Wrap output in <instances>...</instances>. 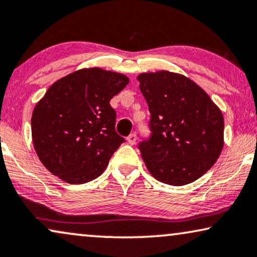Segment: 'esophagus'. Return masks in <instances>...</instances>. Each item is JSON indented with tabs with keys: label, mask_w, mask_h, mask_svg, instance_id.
<instances>
[{
	"label": "esophagus",
	"mask_w": 257,
	"mask_h": 257,
	"mask_svg": "<svg viewBox=\"0 0 257 257\" xmlns=\"http://www.w3.org/2000/svg\"><path fill=\"white\" fill-rule=\"evenodd\" d=\"M126 141H128L129 145H135V142H136V134H135V133H132V134L129 135L128 138H126Z\"/></svg>",
	"instance_id": "esophagus-1"
}]
</instances>
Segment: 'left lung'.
<instances>
[{"instance_id": "8db88e82", "label": "left lung", "mask_w": 257, "mask_h": 257, "mask_svg": "<svg viewBox=\"0 0 257 257\" xmlns=\"http://www.w3.org/2000/svg\"><path fill=\"white\" fill-rule=\"evenodd\" d=\"M148 104V138L138 148L155 179L173 186L205 174L223 148V113L207 93L181 74L159 71L138 77Z\"/></svg>"}]
</instances>
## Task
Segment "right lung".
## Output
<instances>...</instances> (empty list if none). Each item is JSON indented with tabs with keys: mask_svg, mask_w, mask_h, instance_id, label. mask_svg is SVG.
Masks as SVG:
<instances>
[{
	"mask_svg": "<svg viewBox=\"0 0 257 257\" xmlns=\"http://www.w3.org/2000/svg\"><path fill=\"white\" fill-rule=\"evenodd\" d=\"M125 76L87 69L61 78L34 108L32 138L39 159L69 184L99 177L125 141L115 131L110 99L124 89Z\"/></svg>",
	"mask_w": 257,
	"mask_h": 257,
	"instance_id": "1",
	"label": "right lung"
}]
</instances>
